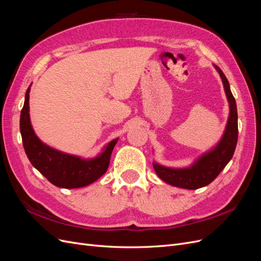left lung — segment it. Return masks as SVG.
Instances as JSON below:
<instances>
[{
	"label": "left lung",
	"mask_w": 261,
	"mask_h": 261,
	"mask_svg": "<svg viewBox=\"0 0 261 261\" xmlns=\"http://www.w3.org/2000/svg\"><path fill=\"white\" fill-rule=\"evenodd\" d=\"M215 68L222 80L224 91L230 105V114H228L224 134L215 148L199 156L191 167L174 169L153 162V169L156 175L172 186L186 189H197L207 186L220 174V172L225 168L234 154L239 137L238 108L225 75L217 65H215Z\"/></svg>",
	"instance_id": "1"
}]
</instances>
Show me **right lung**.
<instances>
[{
    "instance_id": "add662e5",
    "label": "right lung",
    "mask_w": 261,
    "mask_h": 261,
    "mask_svg": "<svg viewBox=\"0 0 261 261\" xmlns=\"http://www.w3.org/2000/svg\"><path fill=\"white\" fill-rule=\"evenodd\" d=\"M29 92L25 94V103L20 112V134L25 152L31 164L53 185L61 188H80L96 181L107 172L110 158L118 138L110 141L98 156L82 159L67 154L43 144L37 137L30 123Z\"/></svg>"
}]
</instances>
